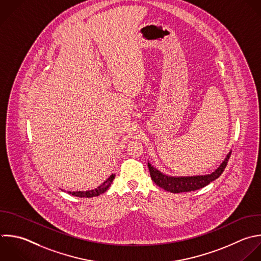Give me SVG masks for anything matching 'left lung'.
I'll return each mask as SVG.
<instances>
[{
    "mask_svg": "<svg viewBox=\"0 0 261 261\" xmlns=\"http://www.w3.org/2000/svg\"><path fill=\"white\" fill-rule=\"evenodd\" d=\"M230 151L226 155L225 159L222 161V163L219 165V167L213 171L210 174L206 175H195V176H169L161 171H159L157 168L152 166L148 162V167L150 171V175L152 180L159 186L160 188L164 189L165 191L171 192V193H182V192H191L199 190L217 177L221 175L223 172L225 166L227 165V161L230 156Z\"/></svg>",
    "mask_w": 261,
    "mask_h": 261,
    "instance_id": "8db88e82",
    "label": "left lung"
}]
</instances>
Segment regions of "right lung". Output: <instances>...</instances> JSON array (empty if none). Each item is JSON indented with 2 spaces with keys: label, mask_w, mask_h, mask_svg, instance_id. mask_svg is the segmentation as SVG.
I'll return each mask as SVG.
<instances>
[{
  "label": "right lung",
  "mask_w": 261,
  "mask_h": 261,
  "mask_svg": "<svg viewBox=\"0 0 261 261\" xmlns=\"http://www.w3.org/2000/svg\"><path fill=\"white\" fill-rule=\"evenodd\" d=\"M114 177H115V174H111L102 185H100L98 188H96L94 190H91V191H76V192H67V193L71 194L72 196L81 197V198L96 197V196H99V195L103 194L104 192H106L109 189V187L113 182Z\"/></svg>",
  "instance_id": "right-lung-1"
}]
</instances>
